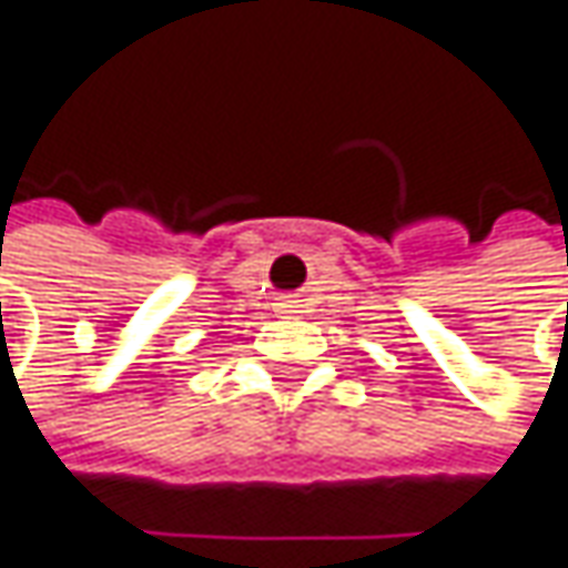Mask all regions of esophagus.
I'll list each match as a JSON object with an SVG mask.
<instances>
[{
  "mask_svg": "<svg viewBox=\"0 0 568 568\" xmlns=\"http://www.w3.org/2000/svg\"><path fill=\"white\" fill-rule=\"evenodd\" d=\"M281 310H284V313H297V310H294V300H287V303H281Z\"/></svg>",
  "mask_w": 568,
  "mask_h": 568,
  "instance_id": "obj_1",
  "label": "esophagus"
}]
</instances>
